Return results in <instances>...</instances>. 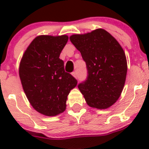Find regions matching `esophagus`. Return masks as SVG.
Instances as JSON below:
<instances>
[{
  "mask_svg": "<svg viewBox=\"0 0 149 149\" xmlns=\"http://www.w3.org/2000/svg\"><path fill=\"white\" fill-rule=\"evenodd\" d=\"M72 75L75 77L76 79H77V72H76V71H75V72H72Z\"/></svg>",
  "mask_w": 149,
  "mask_h": 149,
  "instance_id": "obj_1",
  "label": "esophagus"
}]
</instances>
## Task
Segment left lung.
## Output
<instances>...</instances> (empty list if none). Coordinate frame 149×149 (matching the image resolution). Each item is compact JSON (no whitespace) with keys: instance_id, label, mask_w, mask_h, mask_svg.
Listing matches in <instances>:
<instances>
[{"instance_id":"8db88e82","label":"left lung","mask_w":149,"mask_h":149,"mask_svg":"<svg viewBox=\"0 0 149 149\" xmlns=\"http://www.w3.org/2000/svg\"><path fill=\"white\" fill-rule=\"evenodd\" d=\"M69 39L81 52L87 69L86 79L78 84V89L89 106L108 108L119 98L125 82L127 68L123 49L103 29Z\"/></svg>"}]
</instances>
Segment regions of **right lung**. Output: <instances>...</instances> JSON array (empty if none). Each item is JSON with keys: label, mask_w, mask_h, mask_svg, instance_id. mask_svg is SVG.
I'll use <instances>...</instances> for the list:
<instances>
[{"label": "right lung", "mask_w": 149, "mask_h": 149, "mask_svg": "<svg viewBox=\"0 0 149 149\" xmlns=\"http://www.w3.org/2000/svg\"><path fill=\"white\" fill-rule=\"evenodd\" d=\"M68 37L39 36L24 54L19 65V77L30 104L43 115L52 116L65 110L71 89L77 81L65 72L60 53Z\"/></svg>", "instance_id": "1"}]
</instances>
